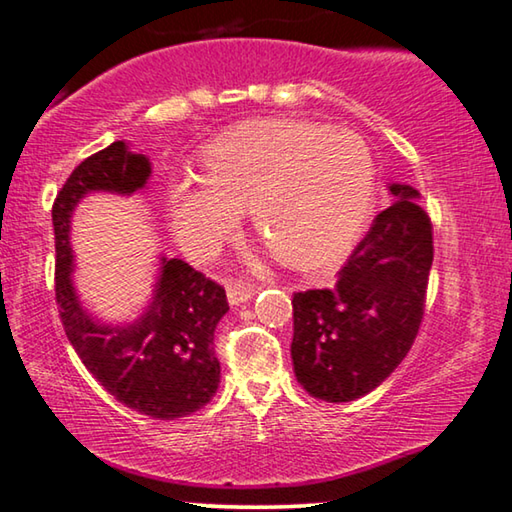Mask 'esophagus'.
Instances as JSON below:
<instances>
[{
  "label": "esophagus",
  "instance_id": "34e87169",
  "mask_svg": "<svg viewBox=\"0 0 512 512\" xmlns=\"http://www.w3.org/2000/svg\"><path fill=\"white\" fill-rule=\"evenodd\" d=\"M258 288L256 283H249V281H229V286H226V295H229L231 304H245L251 297L256 295Z\"/></svg>",
  "mask_w": 512,
  "mask_h": 512
}]
</instances>
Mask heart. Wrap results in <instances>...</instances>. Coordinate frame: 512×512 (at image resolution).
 <instances>
[{
	"label": "heart",
	"instance_id": "heart-1",
	"mask_svg": "<svg viewBox=\"0 0 512 512\" xmlns=\"http://www.w3.org/2000/svg\"><path fill=\"white\" fill-rule=\"evenodd\" d=\"M206 172H181L167 211L181 249L211 258L251 208L279 261L324 267L354 245L372 195V156L349 129L311 122H251L215 138Z\"/></svg>",
	"mask_w": 512,
	"mask_h": 512
}]
</instances>
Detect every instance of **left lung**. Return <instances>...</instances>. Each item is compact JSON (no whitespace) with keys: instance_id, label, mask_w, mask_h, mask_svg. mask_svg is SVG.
Listing matches in <instances>:
<instances>
[{"instance_id":"obj_1","label":"left lung","mask_w":512,"mask_h":512,"mask_svg":"<svg viewBox=\"0 0 512 512\" xmlns=\"http://www.w3.org/2000/svg\"><path fill=\"white\" fill-rule=\"evenodd\" d=\"M333 288L292 297V363L308 395L331 404L372 392L406 358L420 331L433 263V224L420 192L390 186Z\"/></svg>"}]
</instances>
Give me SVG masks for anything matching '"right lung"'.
<instances>
[{
	"instance_id": "right-lung-1",
	"label": "right lung",
	"mask_w": 512,
	"mask_h": 512,
	"mask_svg": "<svg viewBox=\"0 0 512 512\" xmlns=\"http://www.w3.org/2000/svg\"><path fill=\"white\" fill-rule=\"evenodd\" d=\"M152 174L149 158L122 140L74 167L52 206L56 304L81 363L120 404L156 420H177L213 399L220 383L215 329L229 311L226 292L181 258H163L152 304L136 322L102 324L83 311L72 286L70 217L88 192L131 195Z\"/></svg>"
}]
</instances>
